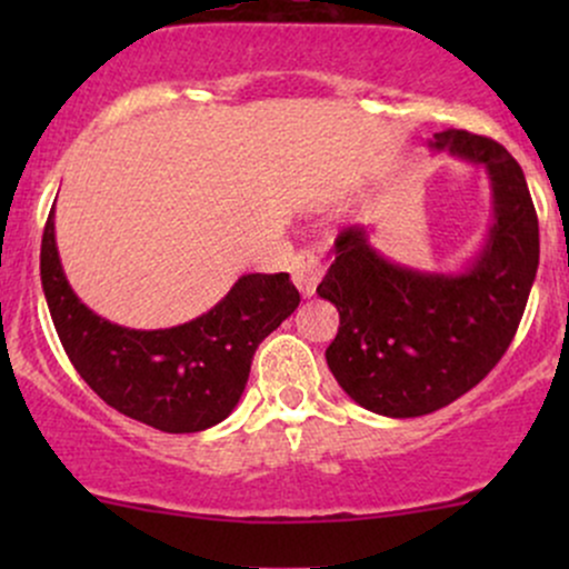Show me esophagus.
<instances>
[{
    "mask_svg": "<svg viewBox=\"0 0 569 569\" xmlns=\"http://www.w3.org/2000/svg\"><path fill=\"white\" fill-rule=\"evenodd\" d=\"M321 276H323V264L316 253L299 251L297 257H293L291 280H293V286L302 291V297H312V293H316V286H318V280H321Z\"/></svg>",
    "mask_w": 569,
    "mask_h": 569,
    "instance_id": "1",
    "label": "esophagus"
}]
</instances>
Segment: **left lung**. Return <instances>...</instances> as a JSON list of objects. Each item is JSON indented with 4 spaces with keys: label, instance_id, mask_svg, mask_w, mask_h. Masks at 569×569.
I'll return each instance as SVG.
<instances>
[{
    "label": "left lung",
    "instance_id": "obj_1",
    "mask_svg": "<svg viewBox=\"0 0 569 569\" xmlns=\"http://www.w3.org/2000/svg\"><path fill=\"white\" fill-rule=\"evenodd\" d=\"M430 152L485 168L492 224L455 272L398 264L371 246L363 224L335 240V264L318 293L339 310L326 363L358 407L420 417L479 385L500 361L525 316L540 257L538 217L519 162L498 141L441 130Z\"/></svg>",
    "mask_w": 569,
    "mask_h": 569
}]
</instances>
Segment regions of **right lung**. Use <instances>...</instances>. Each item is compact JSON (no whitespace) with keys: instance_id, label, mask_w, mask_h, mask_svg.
Here are the masks:
<instances>
[{"instance_id":"1","label":"right lung","mask_w":569,"mask_h":569,"mask_svg":"<svg viewBox=\"0 0 569 569\" xmlns=\"http://www.w3.org/2000/svg\"><path fill=\"white\" fill-rule=\"evenodd\" d=\"M42 291L58 339L109 407L166 433L227 420L243 396L253 352L297 310L289 272H248L202 316L171 329H128L82 305L56 246V208L42 234Z\"/></svg>"}]
</instances>
